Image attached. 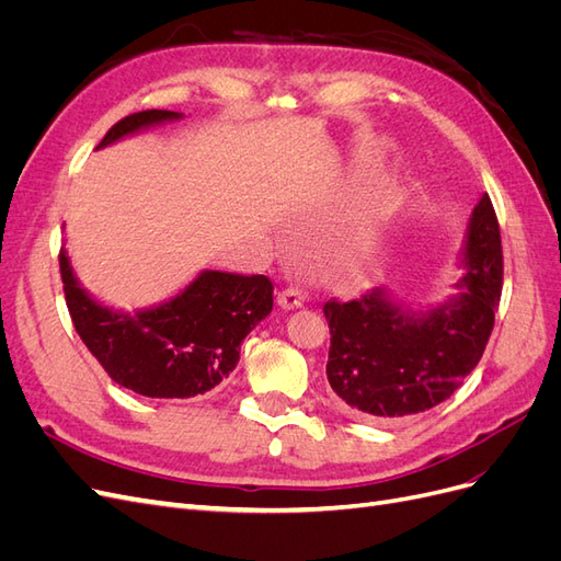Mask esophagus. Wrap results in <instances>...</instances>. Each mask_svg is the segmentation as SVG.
Segmentation results:
<instances>
[{"mask_svg":"<svg viewBox=\"0 0 561 561\" xmlns=\"http://www.w3.org/2000/svg\"><path fill=\"white\" fill-rule=\"evenodd\" d=\"M304 301H307V295H304L301 290H297V287H287V290H283L278 295V307L285 309V311L301 309Z\"/></svg>","mask_w":561,"mask_h":561,"instance_id":"obj_1","label":"esophagus"}]
</instances>
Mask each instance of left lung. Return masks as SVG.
<instances>
[{"label":"left lung","instance_id":"obj_1","mask_svg":"<svg viewBox=\"0 0 561 561\" xmlns=\"http://www.w3.org/2000/svg\"><path fill=\"white\" fill-rule=\"evenodd\" d=\"M458 268L456 293L423 309L388 287L325 304L328 381L342 412L369 421L410 419L451 398L478 367L503 285L501 231L489 194L472 208Z\"/></svg>","mask_w":561,"mask_h":561}]
</instances>
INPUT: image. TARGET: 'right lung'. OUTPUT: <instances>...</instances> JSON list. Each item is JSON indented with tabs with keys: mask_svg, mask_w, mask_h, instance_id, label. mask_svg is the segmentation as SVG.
Masks as SVG:
<instances>
[{
	"mask_svg": "<svg viewBox=\"0 0 561 561\" xmlns=\"http://www.w3.org/2000/svg\"><path fill=\"white\" fill-rule=\"evenodd\" d=\"M182 116L168 110L130 114L110 128L98 149ZM60 276L81 342L118 386L145 398L208 393L236 369L243 339L274 309V285L266 276L203 268L178 295L133 311L93 297L65 248Z\"/></svg>",
	"mask_w": 561,
	"mask_h": 561,
	"instance_id": "obj_1",
	"label": "right lung"
}]
</instances>
